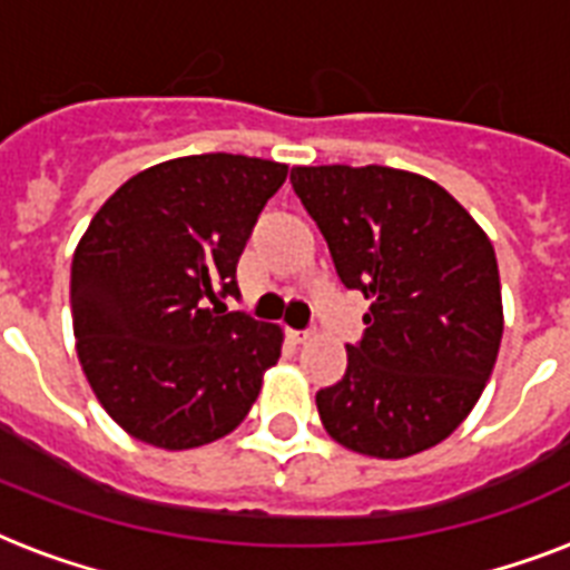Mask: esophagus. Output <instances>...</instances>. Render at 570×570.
<instances>
[{"mask_svg":"<svg viewBox=\"0 0 570 570\" xmlns=\"http://www.w3.org/2000/svg\"><path fill=\"white\" fill-rule=\"evenodd\" d=\"M313 334L311 331H286V340H289V343H295V346H302V343H307V340H311Z\"/></svg>","mask_w":570,"mask_h":570,"instance_id":"1","label":"esophagus"}]
</instances>
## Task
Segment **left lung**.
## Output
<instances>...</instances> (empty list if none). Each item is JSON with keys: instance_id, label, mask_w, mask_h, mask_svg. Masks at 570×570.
<instances>
[{"instance_id": "left-lung-1", "label": "left lung", "mask_w": 570, "mask_h": 570, "mask_svg": "<svg viewBox=\"0 0 570 570\" xmlns=\"http://www.w3.org/2000/svg\"><path fill=\"white\" fill-rule=\"evenodd\" d=\"M340 281L370 298L346 373L316 393L325 432L370 459H407L459 429L503 340L494 245L423 174L387 165H295Z\"/></svg>"}]
</instances>
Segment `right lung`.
Wrapping results in <instances>:
<instances>
[{
	"label": "right lung",
	"instance_id": "add662e5",
	"mask_svg": "<svg viewBox=\"0 0 570 570\" xmlns=\"http://www.w3.org/2000/svg\"><path fill=\"white\" fill-rule=\"evenodd\" d=\"M284 163L168 159L129 177L70 266L76 355L106 414L136 441L195 450L230 434L277 364L284 331L206 302L236 295V263Z\"/></svg>",
	"mask_w": 570,
	"mask_h": 570
}]
</instances>
